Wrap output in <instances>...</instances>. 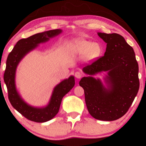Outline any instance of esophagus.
Wrapping results in <instances>:
<instances>
[{
  "instance_id": "1",
  "label": "esophagus",
  "mask_w": 146,
  "mask_h": 146,
  "mask_svg": "<svg viewBox=\"0 0 146 146\" xmlns=\"http://www.w3.org/2000/svg\"><path fill=\"white\" fill-rule=\"evenodd\" d=\"M75 76L77 79H80L82 78V73L80 72L77 71L75 73Z\"/></svg>"
}]
</instances>
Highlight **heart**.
Segmentation results:
<instances>
[{
  "instance_id": "heart-1",
  "label": "heart",
  "mask_w": 146,
  "mask_h": 146,
  "mask_svg": "<svg viewBox=\"0 0 146 146\" xmlns=\"http://www.w3.org/2000/svg\"><path fill=\"white\" fill-rule=\"evenodd\" d=\"M68 48L73 54L84 56V59L86 61H94L100 58L104 52L103 46L100 43L81 39L72 42Z\"/></svg>"
}]
</instances>
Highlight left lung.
I'll return each instance as SVG.
<instances>
[{
  "label": "left lung",
  "instance_id": "left-lung-1",
  "mask_svg": "<svg viewBox=\"0 0 146 146\" xmlns=\"http://www.w3.org/2000/svg\"><path fill=\"white\" fill-rule=\"evenodd\" d=\"M106 43L104 56L82 68L80 81L88 113L102 121H114L127 113L139 88V66L133 48L117 33H98ZM106 72L105 85L93 75Z\"/></svg>",
  "mask_w": 146,
  "mask_h": 146
}]
</instances>
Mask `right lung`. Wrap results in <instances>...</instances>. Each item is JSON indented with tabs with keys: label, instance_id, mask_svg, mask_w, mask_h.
I'll list each match as a JSON object with an SVG mask.
<instances>
[{
	"label": "right lung",
	"instance_id": "obj_1",
	"mask_svg": "<svg viewBox=\"0 0 146 146\" xmlns=\"http://www.w3.org/2000/svg\"><path fill=\"white\" fill-rule=\"evenodd\" d=\"M62 32V29L44 31L23 38L17 42L9 53L6 62L4 81L8 91V98L12 106L27 119L35 122L43 123L51 120L58 114L63 97L71 90L75 85V78L70 76L58 84L53 88L51 98L46 106L34 107L24 101L16 86V72L18 64L30 51H33L41 43L48 42Z\"/></svg>",
	"mask_w": 146,
	"mask_h": 146
}]
</instances>
